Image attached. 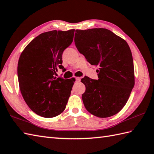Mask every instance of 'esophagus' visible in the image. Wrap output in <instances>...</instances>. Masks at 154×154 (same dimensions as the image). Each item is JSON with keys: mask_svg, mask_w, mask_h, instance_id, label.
Listing matches in <instances>:
<instances>
[{"mask_svg": "<svg viewBox=\"0 0 154 154\" xmlns=\"http://www.w3.org/2000/svg\"><path fill=\"white\" fill-rule=\"evenodd\" d=\"M75 79H76V82H79L81 79V77H76Z\"/></svg>", "mask_w": 154, "mask_h": 154, "instance_id": "esophagus-1", "label": "esophagus"}]
</instances>
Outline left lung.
<instances>
[{"instance_id": "1", "label": "left lung", "mask_w": 154, "mask_h": 154, "mask_svg": "<svg viewBox=\"0 0 154 154\" xmlns=\"http://www.w3.org/2000/svg\"><path fill=\"white\" fill-rule=\"evenodd\" d=\"M75 43L91 65L98 67V79L85 77L82 94L88 112L106 118L123 108L134 85V70L129 46L123 38L103 28L77 29Z\"/></svg>"}]
</instances>
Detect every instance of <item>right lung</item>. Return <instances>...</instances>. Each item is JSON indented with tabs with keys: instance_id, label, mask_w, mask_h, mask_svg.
Wrapping results in <instances>:
<instances>
[{
	"instance_id": "add662e5",
	"label": "right lung",
	"mask_w": 154,
	"mask_h": 154,
	"mask_svg": "<svg viewBox=\"0 0 154 154\" xmlns=\"http://www.w3.org/2000/svg\"><path fill=\"white\" fill-rule=\"evenodd\" d=\"M75 29L42 33L21 52L17 65L21 93L29 108L46 118L56 117L66 109L75 81L54 77L63 69L62 54L72 43Z\"/></svg>"
}]
</instances>
